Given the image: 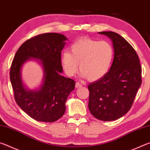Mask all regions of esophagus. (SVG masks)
I'll list each match as a JSON object with an SVG mask.
<instances>
[{
	"instance_id": "esophagus-1",
	"label": "esophagus",
	"mask_w": 150,
	"mask_h": 150,
	"mask_svg": "<svg viewBox=\"0 0 150 150\" xmlns=\"http://www.w3.org/2000/svg\"><path fill=\"white\" fill-rule=\"evenodd\" d=\"M75 87L76 88H81V87H82V85L80 83H79V82H77L75 83Z\"/></svg>"
}]
</instances>
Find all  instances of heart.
Listing matches in <instances>:
<instances>
[{
  "label": "heart",
  "mask_w": 150,
  "mask_h": 150,
  "mask_svg": "<svg viewBox=\"0 0 150 150\" xmlns=\"http://www.w3.org/2000/svg\"><path fill=\"white\" fill-rule=\"evenodd\" d=\"M113 57V47L108 42L82 38L71 45L70 53H63L61 62L68 76L77 73L79 64L83 77L94 81L107 74Z\"/></svg>",
  "instance_id": "1"
}]
</instances>
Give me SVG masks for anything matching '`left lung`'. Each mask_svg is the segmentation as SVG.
I'll return each instance as SVG.
<instances>
[{
    "mask_svg": "<svg viewBox=\"0 0 150 150\" xmlns=\"http://www.w3.org/2000/svg\"><path fill=\"white\" fill-rule=\"evenodd\" d=\"M112 42L114 59L107 74L89 84L88 109L96 118L112 121L128 112L142 84V68L132 45L117 33L100 32Z\"/></svg>",
    "mask_w": 150,
    "mask_h": 150,
    "instance_id": "8db88e82",
    "label": "left lung"
}]
</instances>
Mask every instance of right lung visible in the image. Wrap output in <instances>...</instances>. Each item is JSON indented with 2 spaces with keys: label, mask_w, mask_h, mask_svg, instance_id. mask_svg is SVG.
<instances>
[{
  "label": "right lung",
  "mask_w": 150,
  "mask_h": 150,
  "mask_svg": "<svg viewBox=\"0 0 150 150\" xmlns=\"http://www.w3.org/2000/svg\"><path fill=\"white\" fill-rule=\"evenodd\" d=\"M67 38L57 33H45L25 42L18 50L12 63L10 78L14 98L20 108L34 120L53 122L64 115L65 102L75 82L61 75L62 51ZM30 60H37L43 70L42 83L30 90L21 77L23 65Z\"/></svg>",
  "instance_id": "add662e5"
}]
</instances>
